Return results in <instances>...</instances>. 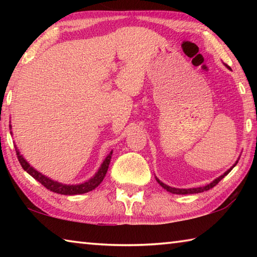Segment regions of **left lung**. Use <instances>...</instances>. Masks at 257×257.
Wrapping results in <instances>:
<instances>
[{"mask_svg": "<svg viewBox=\"0 0 257 257\" xmlns=\"http://www.w3.org/2000/svg\"><path fill=\"white\" fill-rule=\"evenodd\" d=\"M236 164H237V162L234 163V165L233 167H236ZM232 167V168H233ZM232 168L231 169H229V170L227 171V172H224L222 176H220L219 178H216V179L214 180V181H212L210 185H206L205 187H198V188H189V189H179V188H173V187H170V186H168V185H165V184H163L162 181H160L158 178H156V180H158V182L159 184L163 187L164 189H167L168 191H170V193H172V194H181V195H185V194H198V193H203V191H205V190H208V189H211V188H213V187L214 186H216L217 184H219V181L220 180H222L223 178L228 175V173L232 170Z\"/></svg>", "mask_w": 257, "mask_h": 257, "instance_id": "left-lung-1", "label": "left lung"}]
</instances>
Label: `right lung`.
Listing matches in <instances>:
<instances>
[{
    "label": "right lung",
    "mask_w": 257,
    "mask_h": 257,
    "mask_svg": "<svg viewBox=\"0 0 257 257\" xmlns=\"http://www.w3.org/2000/svg\"><path fill=\"white\" fill-rule=\"evenodd\" d=\"M15 147H16L17 158H18L19 162L24 170L27 171L29 175L34 178V179L40 181L46 189L54 191V193H58L61 195L85 194V193H88V191L96 188V187L103 181L104 177H105V175H106L108 164H110V161H111V155H112V152H111V153L106 156V159L104 160V162L102 163L99 170L96 172V175H95L92 179H89L88 181H86V182H84V184H80V185H62V184H60V182L51 180L50 178L45 177L44 175H42V173H40L38 171L35 170L34 168L30 167L27 161L23 158V155H20L19 150L17 149V146H15Z\"/></svg>",
    "instance_id": "right-lung-1"
}]
</instances>
